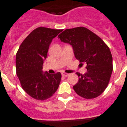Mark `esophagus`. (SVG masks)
<instances>
[{
  "mask_svg": "<svg viewBox=\"0 0 127 127\" xmlns=\"http://www.w3.org/2000/svg\"><path fill=\"white\" fill-rule=\"evenodd\" d=\"M62 76L66 77V76H69V74H68V73H63L62 74Z\"/></svg>",
  "mask_w": 127,
  "mask_h": 127,
  "instance_id": "1",
  "label": "esophagus"
}]
</instances>
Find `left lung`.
Listing matches in <instances>:
<instances>
[{
  "label": "left lung",
  "instance_id": "left-lung-1",
  "mask_svg": "<svg viewBox=\"0 0 127 127\" xmlns=\"http://www.w3.org/2000/svg\"><path fill=\"white\" fill-rule=\"evenodd\" d=\"M58 38L70 44L75 58L87 64L84 75L76 73L79 78L73 86L75 92L87 99L99 96L107 88L113 71L109 47L100 37L85 27L66 29Z\"/></svg>",
  "mask_w": 127,
  "mask_h": 127
}]
</instances>
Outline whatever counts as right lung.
Instances as JSON below:
<instances>
[{
	"instance_id": "right-lung-1",
	"label": "right lung",
	"mask_w": 127,
	"mask_h": 127,
	"mask_svg": "<svg viewBox=\"0 0 127 127\" xmlns=\"http://www.w3.org/2000/svg\"><path fill=\"white\" fill-rule=\"evenodd\" d=\"M62 30L39 27L25 38L17 52L16 73L22 88L30 97L44 100L52 97L58 88L62 75H51L42 71L49 45Z\"/></svg>"
}]
</instances>
